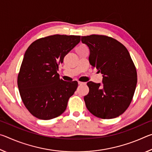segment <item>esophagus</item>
I'll list each match as a JSON object with an SVG mask.
<instances>
[{
	"label": "esophagus",
	"instance_id": "1",
	"mask_svg": "<svg viewBox=\"0 0 152 152\" xmlns=\"http://www.w3.org/2000/svg\"><path fill=\"white\" fill-rule=\"evenodd\" d=\"M79 85H85L86 82H78Z\"/></svg>",
	"mask_w": 152,
	"mask_h": 152
}]
</instances>
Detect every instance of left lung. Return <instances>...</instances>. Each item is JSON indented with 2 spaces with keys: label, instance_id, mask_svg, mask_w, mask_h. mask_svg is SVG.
<instances>
[{
  "label": "left lung",
  "instance_id": "1",
  "mask_svg": "<svg viewBox=\"0 0 152 152\" xmlns=\"http://www.w3.org/2000/svg\"><path fill=\"white\" fill-rule=\"evenodd\" d=\"M89 48V62L102 74V85L90 81L84 96L92 115L109 119L122 115L129 106L137 85V71L129 53L117 40L106 35L82 36Z\"/></svg>",
  "mask_w": 152,
  "mask_h": 152
}]
</instances>
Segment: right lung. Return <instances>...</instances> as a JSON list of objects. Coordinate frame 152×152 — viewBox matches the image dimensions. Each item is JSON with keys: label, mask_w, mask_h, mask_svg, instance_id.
Listing matches in <instances>:
<instances>
[{"label": "right lung", "mask_w": 152, "mask_h": 152, "mask_svg": "<svg viewBox=\"0 0 152 152\" xmlns=\"http://www.w3.org/2000/svg\"><path fill=\"white\" fill-rule=\"evenodd\" d=\"M80 42L78 35H53L35 41L25 51L18 88L25 107L37 119H54L66 109L78 82L60 79L58 66Z\"/></svg>", "instance_id": "obj_1"}]
</instances>
